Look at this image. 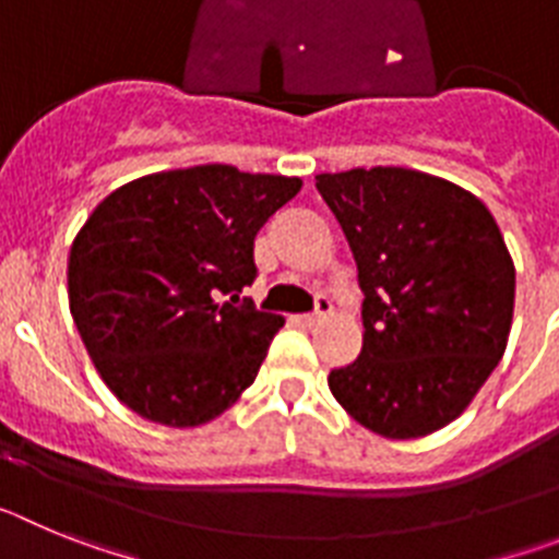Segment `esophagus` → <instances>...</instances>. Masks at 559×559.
<instances>
[{
    "mask_svg": "<svg viewBox=\"0 0 559 559\" xmlns=\"http://www.w3.org/2000/svg\"><path fill=\"white\" fill-rule=\"evenodd\" d=\"M330 310H333V302H330V296L328 294H319V296H316V310H313V313H302V316H299V324H302V328H313V324L322 322V319L330 313Z\"/></svg>",
    "mask_w": 559,
    "mask_h": 559,
    "instance_id": "34e87169",
    "label": "esophagus"
}]
</instances>
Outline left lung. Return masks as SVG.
Segmentation results:
<instances>
[{
  "instance_id": "1",
  "label": "left lung",
  "mask_w": 559,
  "mask_h": 559,
  "mask_svg": "<svg viewBox=\"0 0 559 559\" xmlns=\"http://www.w3.org/2000/svg\"><path fill=\"white\" fill-rule=\"evenodd\" d=\"M364 290V347L330 392L389 439L445 428L498 367L515 265L490 210L462 187L406 167L316 176Z\"/></svg>"
}]
</instances>
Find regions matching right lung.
I'll use <instances>...</instances> for the list:
<instances>
[{
  "label": "right lung",
  "mask_w": 559,
  "mask_h": 559,
  "mask_svg": "<svg viewBox=\"0 0 559 559\" xmlns=\"http://www.w3.org/2000/svg\"><path fill=\"white\" fill-rule=\"evenodd\" d=\"M302 181L229 165L114 190L69 251V308L97 372L131 412L210 423L254 383L283 316L257 310L254 237Z\"/></svg>",
  "instance_id": "right-lung-1"
}]
</instances>
